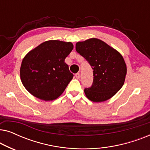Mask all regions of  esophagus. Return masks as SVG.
<instances>
[{
    "label": "esophagus",
    "mask_w": 150,
    "mask_h": 150,
    "mask_svg": "<svg viewBox=\"0 0 150 150\" xmlns=\"http://www.w3.org/2000/svg\"><path fill=\"white\" fill-rule=\"evenodd\" d=\"M75 76H76V79H79L80 76H81V75H80V73H76V74Z\"/></svg>",
    "instance_id": "esophagus-1"
}]
</instances>
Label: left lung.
<instances>
[{
  "instance_id": "1",
  "label": "left lung",
  "mask_w": 150,
  "mask_h": 150,
  "mask_svg": "<svg viewBox=\"0 0 150 150\" xmlns=\"http://www.w3.org/2000/svg\"><path fill=\"white\" fill-rule=\"evenodd\" d=\"M76 50L93 69V84L91 87L85 89L88 99L100 102L115 95L124 85L127 72L122 54L97 38L77 42Z\"/></svg>"
}]
</instances>
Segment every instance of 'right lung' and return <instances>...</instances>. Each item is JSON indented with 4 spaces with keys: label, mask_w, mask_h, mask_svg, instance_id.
<instances>
[{
    "label": "right lung",
    "mask_w": 150,
    "mask_h": 150,
    "mask_svg": "<svg viewBox=\"0 0 150 150\" xmlns=\"http://www.w3.org/2000/svg\"><path fill=\"white\" fill-rule=\"evenodd\" d=\"M71 42L46 41L24 57L20 79L25 89L39 99H57L74 76L65 59L73 50Z\"/></svg>",
    "instance_id": "add662e5"
}]
</instances>
